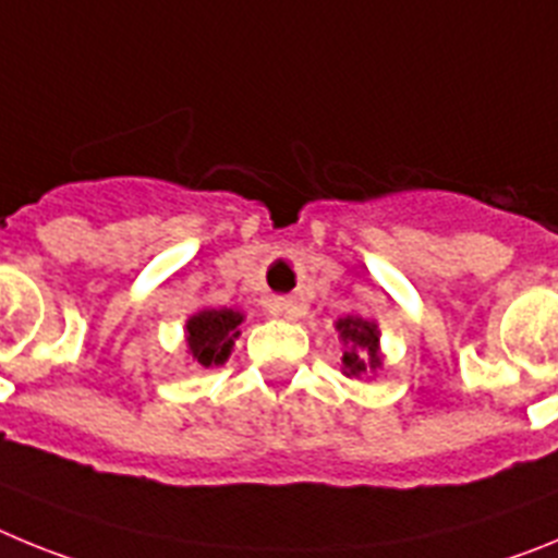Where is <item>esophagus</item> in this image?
I'll use <instances>...</instances> for the list:
<instances>
[{"instance_id": "obj_1", "label": "esophagus", "mask_w": 558, "mask_h": 558, "mask_svg": "<svg viewBox=\"0 0 558 558\" xmlns=\"http://www.w3.org/2000/svg\"><path fill=\"white\" fill-rule=\"evenodd\" d=\"M265 310H268V315H274V318H293L295 313H299V307H295L290 299H268V304H265Z\"/></svg>"}]
</instances>
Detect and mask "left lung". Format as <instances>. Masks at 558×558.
<instances>
[{"label": "left lung", "mask_w": 558, "mask_h": 558, "mask_svg": "<svg viewBox=\"0 0 558 558\" xmlns=\"http://www.w3.org/2000/svg\"><path fill=\"white\" fill-rule=\"evenodd\" d=\"M335 329H338L340 343H343L340 363H343L347 377H366V374H374L383 366L377 324L366 322L360 315H347V318H338Z\"/></svg>", "instance_id": "1"}]
</instances>
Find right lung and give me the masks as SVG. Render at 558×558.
Here are the masks:
<instances>
[{
    "instance_id": "obj_1",
    "label": "right lung",
    "mask_w": 558,
    "mask_h": 558,
    "mask_svg": "<svg viewBox=\"0 0 558 558\" xmlns=\"http://www.w3.org/2000/svg\"><path fill=\"white\" fill-rule=\"evenodd\" d=\"M243 313L236 310H201L186 322V349L201 366H223L234 340L240 338Z\"/></svg>"
}]
</instances>
